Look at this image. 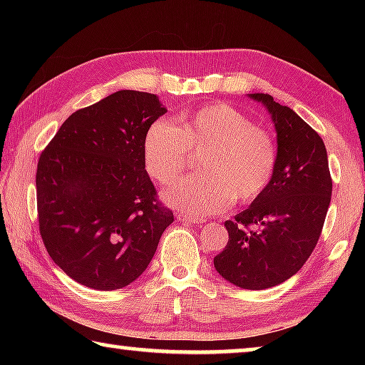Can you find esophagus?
<instances>
[{
	"label": "esophagus",
	"mask_w": 365,
	"mask_h": 365,
	"mask_svg": "<svg viewBox=\"0 0 365 365\" xmlns=\"http://www.w3.org/2000/svg\"><path fill=\"white\" fill-rule=\"evenodd\" d=\"M178 220H183L185 224H193V225H200V224H205V222H206V219L191 217V215H178Z\"/></svg>",
	"instance_id": "obj_1"
}]
</instances>
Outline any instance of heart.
Listing matches in <instances>:
<instances>
[{
	"mask_svg": "<svg viewBox=\"0 0 365 365\" xmlns=\"http://www.w3.org/2000/svg\"><path fill=\"white\" fill-rule=\"evenodd\" d=\"M200 154L197 170L164 191L170 206L193 215L225 211L233 200L252 202L274 178L279 148L272 135L228 104L182 114L177 125L154 122L143 137V163L153 180L169 185Z\"/></svg>",
	"mask_w": 365,
	"mask_h": 365,
	"instance_id": "1",
	"label": "heart"
}]
</instances>
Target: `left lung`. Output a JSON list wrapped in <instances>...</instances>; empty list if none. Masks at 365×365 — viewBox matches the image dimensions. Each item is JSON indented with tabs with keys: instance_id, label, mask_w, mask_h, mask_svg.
<instances>
[{
	"instance_id": "1",
	"label": "left lung",
	"mask_w": 365,
	"mask_h": 365,
	"mask_svg": "<svg viewBox=\"0 0 365 365\" xmlns=\"http://www.w3.org/2000/svg\"><path fill=\"white\" fill-rule=\"evenodd\" d=\"M277 132L279 163L274 178L248 209L227 220L228 243L214 257L227 282L265 289L288 280L312 255L331 200V177L322 138L293 109L264 93Z\"/></svg>"
}]
</instances>
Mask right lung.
<instances>
[{
	"label": "right lung",
	"instance_id": "add662e5",
	"mask_svg": "<svg viewBox=\"0 0 365 365\" xmlns=\"http://www.w3.org/2000/svg\"><path fill=\"white\" fill-rule=\"evenodd\" d=\"M165 113L156 95L115 91L67 117L41 153L40 235L72 280L101 292L130 285L174 222L143 163L145 133Z\"/></svg>",
	"mask_w": 365,
	"mask_h": 365
}]
</instances>
